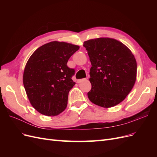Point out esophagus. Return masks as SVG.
<instances>
[{
	"label": "esophagus",
	"instance_id": "obj_1",
	"mask_svg": "<svg viewBox=\"0 0 157 157\" xmlns=\"http://www.w3.org/2000/svg\"><path fill=\"white\" fill-rule=\"evenodd\" d=\"M86 80V78H82V79H80V80H77V83H80V82H81L82 81H83V80Z\"/></svg>",
	"mask_w": 157,
	"mask_h": 157
}]
</instances>
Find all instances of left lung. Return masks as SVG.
<instances>
[{
    "mask_svg": "<svg viewBox=\"0 0 157 157\" xmlns=\"http://www.w3.org/2000/svg\"><path fill=\"white\" fill-rule=\"evenodd\" d=\"M92 67L91 90L88 97L93 103L105 108L120 103L135 84L137 63L130 49L110 38L84 42Z\"/></svg>",
    "mask_w": 157,
    "mask_h": 157,
    "instance_id": "obj_1",
    "label": "left lung"
}]
</instances>
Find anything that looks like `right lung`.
<instances>
[{
    "instance_id": "right-lung-1",
    "label": "right lung",
    "mask_w": 157,
    "mask_h": 157,
    "mask_svg": "<svg viewBox=\"0 0 157 157\" xmlns=\"http://www.w3.org/2000/svg\"><path fill=\"white\" fill-rule=\"evenodd\" d=\"M79 46L53 41L42 45L31 56L23 77L27 97L36 110L46 116H56L67 105L68 95L75 82V71L67 67L70 57Z\"/></svg>"
}]
</instances>
